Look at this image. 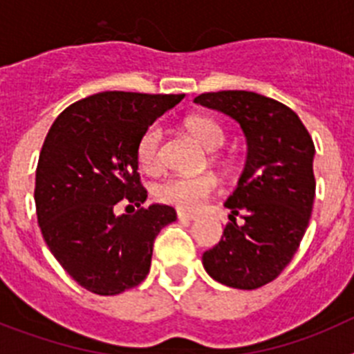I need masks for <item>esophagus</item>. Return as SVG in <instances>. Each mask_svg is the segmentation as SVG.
Wrapping results in <instances>:
<instances>
[{
  "label": "esophagus",
  "instance_id": "1",
  "mask_svg": "<svg viewBox=\"0 0 354 354\" xmlns=\"http://www.w3.org/2000/svg\"><path fill=\"white\" fill-rule=\"evenodd\" d=\"M177 218H179V220L193 221L196 220V214H193V212H186V211H177Z\"/></svg>",
  "mask_w": 354,
  "mask_h": 354
}]
</instances>
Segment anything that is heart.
<instances>
[{"label":"heart","mask_w":354,"mask_h":354,"mask_svg":"<svg viewBox=\"0 0 354 354\" xmlns=\"http://www.w3.org/2000/svg\"><path fill=\"white\" fill-rule=\"evenodd\" d=\"M187 131L198 140L207 150L214 152L225 142L223 127L207 115H192L186 120ZM161 142L162 129L159 124H152L143 131L136 147V156L147 171H152L161 162ZM216 179L212 175H196V177H184V175H171L158 183L152 189L156 200L162 204L174 205L183 211H195L204 204L205 200L216 192Z\"/></svg>","instance_id":"heart-1"}]
</instances>
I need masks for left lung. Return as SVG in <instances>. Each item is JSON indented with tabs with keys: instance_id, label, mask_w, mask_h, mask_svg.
<instances>
[{
	"instance_id": "8db88e82",
	"label": "left lung",
	"mask_w": 354,
	"mask_h": 354,
	"mask_svg": "<svg viewBox=\"0 0 354 354\" xmlns=\"http://www.w3.org/2000/svg\"><path fill=\"white\" fill-rule=\"evenodd\" d=\"M195 102L237 122L246 162L221 241L202 255L211 278L234 289H259L286 270L308 227L315 196V147L303 122L282 102L246 90L202 93ZM245 220L241 225L235 218Z\"/></svg>"
}]
</instances>
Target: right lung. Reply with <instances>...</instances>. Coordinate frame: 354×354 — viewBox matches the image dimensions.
Wrapping results in <instances>:
<instances>
[{
  "label": "right lung",
  "instance_id": "1",
  "mask_svg": "<svg viewBox=\"0 0 354 354\" xmlns=\"http://www.w3.org/2000/svg\"><path fill=\"white\" fill-rule=\"evenodd\" d=\"M179 95L101 92L74 102L53 122L40 150L35 205L44 241L81 287L115 296L136 287L150 270L162 227L177 220L170 205L147 200L136 147ZM118 201L140 209L114 214Z\"/></svg>",
  "mask_w": 354,
  "mask_h": 354
}]
</instances>
